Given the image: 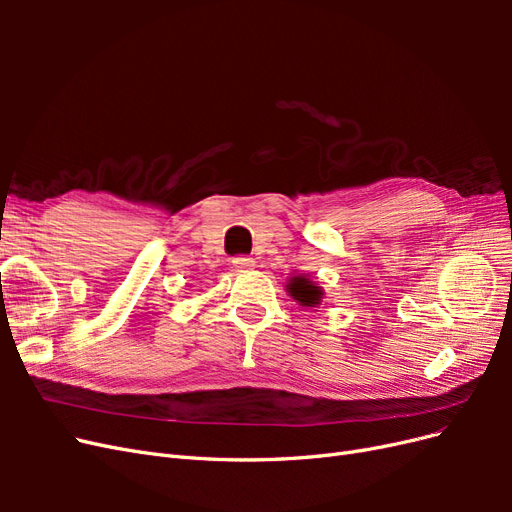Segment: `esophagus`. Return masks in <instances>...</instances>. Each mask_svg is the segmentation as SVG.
<instances>
[{"mask_svg": "<svg viewBox=\"0 0 512 512\" xmlns=\"http://www.w3.org/2000/svg\"><path fill=\"white\" fill-rule=\"evenodd\" d=\"M232 267H235L237 271L254 269L256 267V260L254 258H247V256H237V258H232Z\"/></svg>", "mask_w": 512, "mask_h": 512, "instance_id": "1", "label": "esophagus"}]
</instances>
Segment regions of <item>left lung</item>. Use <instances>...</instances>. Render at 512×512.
<instances>
[{
  "label": "left lung",
  "mask_w": 512,
  "mask_h": 512,
  "mask_svg": "<svg viewBox=\"0 0 512 512\" xmlns=\"http://www.w3.org/2000/svg\"><path fill=\"white\" fill-rule=\"evenodd\" d=\"M290 297L303 307H316L322 301V288L316 286L309 277L297 275L288 282Z\"/></svg>",
  "instance_id": "8db88e82"
}]
</instances>
